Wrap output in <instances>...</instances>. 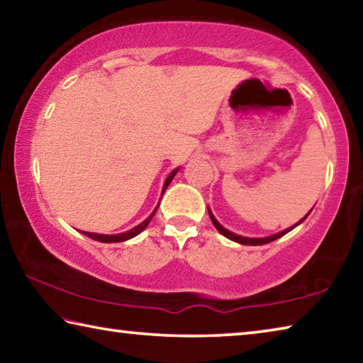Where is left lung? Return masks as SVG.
<instances>
[{
	"label": "left lung",
	"mask_w": 363,
	"mask_h": 363,
	"mask_svg": "<svg viewBox=\"0 0 363 363\" xmlns=\"http://www.w3.org/2000/svg\"><path fill=\"white\" fill-rule=\"evenodd\" d=\"M313 211V209H311ZM311 211H309V213H311ZM309 213L303 217L301 220H298L295 223V225H292V227H289V228H286V230H282V232H279V233H274V235H272V236H265V238H247V236H241V235H236V233H233V232H230V230H227L225 227H222L219 222H217V219L214 217V214H213V211H211L209 208H208V214H209V217H211V220H213V223H214V227L219 230V233H222L223 236H225V238H228V240H232V241H235V242H240V245H245V246H260V245H267V242H272V241H274V240H278V238H281V236H284L286 233H289L291 232V230H294L296 225H300V223L306 219V217L309 216Z\"/></svg>",
	"instance_id": "1"
}]
</instances>
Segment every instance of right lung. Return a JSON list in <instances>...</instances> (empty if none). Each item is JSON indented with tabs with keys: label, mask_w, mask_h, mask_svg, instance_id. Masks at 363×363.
Masks as SVG:
<instances>
[{
	"label": "right lung",
	"mask_w": 363,
	"mask_h": 363,
	"mask_svg": "<svg viewBox=\"0 0 363 363\" xmlns=\"http://www.w3.org/2000/svg\"><path fill=\"white\" fill-rule=\"evenodd\" d=\"M177 171H179V168H176V169H173L171 171V173L168 174V177H167V181H164V184H163V189H162V195L164 194V190L168 189V186H169V182L173 181V177L176 176V173ZM162 200V199H160ZM160 204V203H159ZM159 204H157V208H159ZM157 208L152 211V214H150L146 220H143L140 225H136V227H133L131 230H128V232H123V233H117V235H101V233H90V232H81V233H84L85 236H89V238H91V240H95V241H100V242H122V241H127V240H131V238H135L136 235H140L144 228H146L147 225H149V222L152 220V217L155 216V211H157Z\"/></svg>",
	"instance_id": "right-lung-1"
}]
</instances>
